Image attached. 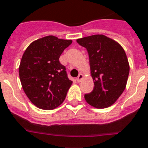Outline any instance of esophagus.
<instances>
[{
	"mask_svg": "<svg viewBox=\"0 0 148 148\" xmlns=\"http://www.w3.org/2000/svg\"><path fill=\"white\" fill-rule=\"evenodd\" d=\"M82 79H83V75H82V74H79V76H78L76 78V80H77V82H81V80Z\"/></svg>",
	"mask_w": 148,
	"mask_h": 148,
	"instance_id": "1",
	"label": "esophagus"
}]
</instances>
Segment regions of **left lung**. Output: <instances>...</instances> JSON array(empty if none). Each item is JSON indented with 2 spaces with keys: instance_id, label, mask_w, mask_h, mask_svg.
I'll return each instance as SVG.
<instances>
[{
  "instance_id": "8db88e82",
  "label": "left lung",
  "mask_w": 148,
  "mask_h": 148,
  "mask_svg": "<svg viewBox=\"0 0 148 148\" xmlns=\"http://www.w3.org/2000/svg\"><path fill=\"white\" fill-rule=\"evenodd\" d=\"M88 53L93 91L85 94L88 103L96 108H106L115 103L124 91L129 74L125 51L116 41L103 35L77 39Z\"/></svg>"
}]
</instances>
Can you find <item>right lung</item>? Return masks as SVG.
<instances>
[{
  "label": "right lung",
  "instance_id": "right-lung-1",
  "mask_svg": "<svg viewBox=\"0 0 148 148\" xmlns=\"http://www.w3.org/2000/svg\"><path fill=\"white\" fill-rule=\"evenodd\" d=\"M71 43L49 35L33 41L23 53L19 79L25 95L38 108L53 110L65 100L73 82L59 58Z\"/></svg>",
  "mask_w": 148,
  "mask_h": 148
}]
</instances>
